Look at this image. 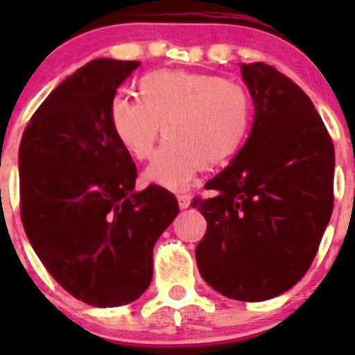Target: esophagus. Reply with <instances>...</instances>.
I'll list each match as a JSON object with an SVG mask.
<instances>
[{
  "mask_svg": "<svg viewBox=\"0 0 355 355\" xmlns=\"http://www.w3.org/2000/svg\"><path fill=\"white\" fill-rule=\"evenodd\" d=\"M178 202H180L181 209H187L188 206H190V196H188V193H180V196H178Z\"/></svg>",
  "mask_w": 355,
  "mask_h": 355,
  "instance_id": "1",
  "label": "esophagus"
}]
</instances>
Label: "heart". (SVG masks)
<instances>
[{
    "instance_id": "heart-1",
    "label": "heart",
    "mask_w": 355,
    "mask_h": 355,
    "mask_svg": "<svg viewBox=\"0 0 355 355\" xmlns=\"http://www.w3.org/2000/svg\"><path fill=\"white\" fill-rule=\"evenodd\" d=\"M139 99L117 94L108 105L110 130L135 159L153 155L146 180L180 190L200 167L233 158L252 126V99L243 85L216 74L153 71L137 81Z\"/></svg>"
}]
</instances>
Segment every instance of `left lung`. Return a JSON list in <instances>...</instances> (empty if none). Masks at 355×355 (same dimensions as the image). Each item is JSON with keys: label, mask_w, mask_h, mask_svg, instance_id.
Masks as SVG:
<instances>
[{"label": "left lung", "mask_w": 355, "mask_h": 355, "mask_svg": "<svg viewBox=\"0 0 355 355\" xmlns=\"http://www.w3.org/2000/svg\"><path fill=\"white\" fill-rule=\"evenodd\" d=\"M254 101L245 146L192 200L208 227L199 272L224 297L261 302L304 277L331 220L334 146L311 99L263 62L241 65Z\"/></svg>", "instance_id": "left-lung-1"}]
</instances>
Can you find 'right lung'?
<instances>
[{"instance_id":"1","label":"right lung","mask_w":355,"mask_h":355,"mask_svg":"<svg viewBox=\"0 0 355 355\" xmlns=\"http://www.w3.org/2000/svg\"><path fill=\"white\" fill-rule=\"evenodd\" d=\"M140 62L96 58L31 115L19 146L21 220L56 283L85 304L137 300L153 279V247L180 213L149 184L108 124V105Z\"/></svg>"}]
</instances>
